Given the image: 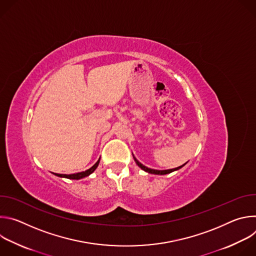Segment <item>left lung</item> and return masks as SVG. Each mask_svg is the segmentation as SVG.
I'll return each instance as SVG.
<instances>
[{
    "label": "left lung",
    "mask_w": 256,
    "mask_h": 256,
    "mask_svg": "<svg viewBox=\"0 0 256 256\" xmlns=\"http://www.w3.org/2000/svg\"><path fill=\"white\" fill-rule=\"evenodd\" d=\"M134 161H136V163L138 164V167H140L144 171L148 172V173H152V174H160V175H164V174L171 173V172H173V171H175V170H178V169H180L181 167H184V164L182 166H179V167L174 168V169H168V170H155V169H151V168H148V167L144 166V165H142V163H140V162H138L134 157Z\"/></svg>",
    "instance_id": "obj_1"
}]
</instances>
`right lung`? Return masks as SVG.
Segmentation results:
<instances>
[{
  "label": "right lung",
  "instance_id": "add662e5",
  "mask_svg": "<svg viewBox=\"0 0 256 256\" xmlns=\"http://www.w3.org/2000/svg\"><path fill=\"white\" fill-rule=\"evenodd\" d=\"M99 161H100V159L90 169H88L86 171H83V172H79V173H75V174H68H68H56V173H54V174L56 176L64 177V178H68V179H81V178H84V177L90 175L92 172H94V170L97 168V166L99 164Z\"/></svg>",
  "mask_w": 256,
  "mask_h": 256
}]
</instances>
